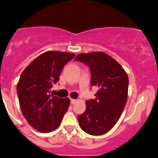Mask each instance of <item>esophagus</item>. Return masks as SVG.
<instances>
[{
  "label": "esophagus",
  "instance_id": "1",
  "mask_svg": "<svg viewBox=\"0 0 158 158\" xmlns=\"http://www.w3.org/2000/svg\"><path fill=\"white\" fill-rule=\"evenodd\" d=\"M76 102H77V100L76 99H73V98H71V104H74L76 103Z\"/></svg>",
  "mask_w": 158,
  "mask_h": 158
}]
</instances>
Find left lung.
<instances>
[{"label": "left lung", "instance_id": "1", "mask_svg": "<svg viewBox=\"0 0 158 158\" xmlns=\"http://www.w3.org/2000/svg\"><path fill=\"white\" fill-rule=\"evenodd\" d=\"M76 61L90 67L91 86L98 87L96 99L86 102V110L78 115L79 126L91 135H102L115 126L126 105L128 76L116 60L101 51L78 54Z\"/></svg>", "mask_w": 158, "mask_h": 158}]
</instances>
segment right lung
<instances>
[{"label":"right lung","mask_w":158,"mask_h":158,"mask_svg":"<svg viewBox=\"0 0 158 158\" xmlns=\"http://www.w3.org/2000/svg\"><path fill=\"white\" fill-rule=\"evenodd\" d=\"M75 54L49 51L38 56L25 68L18 85L20 109L30 126L40 132L57 129L70 106L68 98L49 94L60 80L62 68Z\"/></svg>","instance_id":"add662e5"}]
</instances>
